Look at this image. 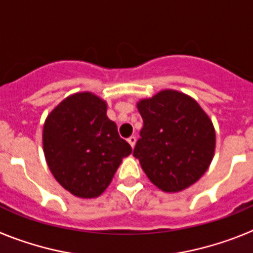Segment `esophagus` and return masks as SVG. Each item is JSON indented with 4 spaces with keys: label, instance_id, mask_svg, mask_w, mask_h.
Masks as SVG:
<instances>
[{
    "label": "esophagus",
    "instance_id": "1",
    "mask_svg": "<svg viewBox=\"0 0 253 253\" xmlns=\"http://www.w3.org/2000/svg\"><path fill=\"white\" fill-rule=\"evenodd\" d=\"M128 142L131 147H134L135 146V142H137V137H135V135H131V137L128 138Z\"/></svg>",
    "mask_w": 253,
    "mask_h": 253
}]
</instances>
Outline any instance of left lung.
<instances>
[{
	"label": "left lung",
	"instance_id": "obj_1",
	"mask_svg": "<svg viewBox=\"0 0 253 253\" xmlns=\"http://www.w3.org/2000/svg\"><path fill=\"white\" fill-rule=\"evenodd\" d=\"M140 138L134 147L143 171L158 189L177 193L205 173L213 160L215 130L198 102L165 90L140 100Z\"/></svg>",
	"mask_w": 253,
	"mask_h": 253
}]
</instances>
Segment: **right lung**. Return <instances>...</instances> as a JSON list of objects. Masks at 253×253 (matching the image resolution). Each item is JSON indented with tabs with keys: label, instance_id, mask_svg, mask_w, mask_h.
Segmentation results:
<instances>
[{
	"label": "right lung",
	"instance_id": "right-lung-1",
	"mask_svg": "<svg viewBox=\"0 0 253 253\" xmlns=\"http://www.w3.org/2000/svg\"><path fill=\"white\" fill-rule=\"evenodd\" d=\"M43 147L55 180L78 198L101 195L131 153L107 118L106 102L91 92L69 96L49 114Z\"/></svg>",
	"mask_w": 253,
	"mask_h": 253
}]
</instances>
